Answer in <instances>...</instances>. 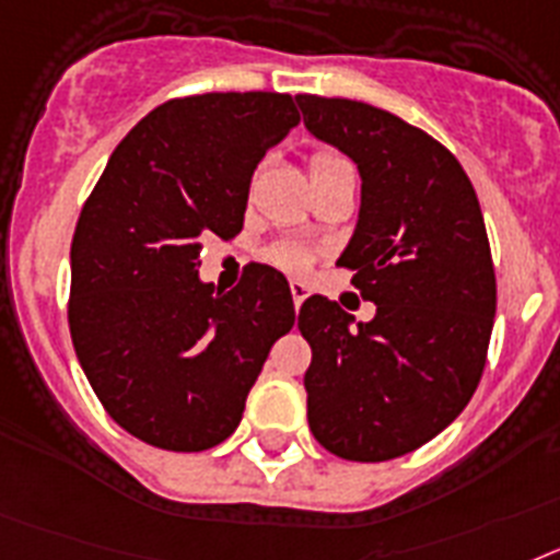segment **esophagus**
<instances>
[{
	"mask_svg": "<svg viewBox=\"0 0 560 560\" xmlns=\"http://www.w3.org/2000/svg\"><path fill=\"white\" fill-rule=\"evenodd\" d=\"M290 293H293L295 310H301L304 299H307V295H310V287L304 284V281H290Z\"/></svg>",
	"mask_w": 560,
	"mask_h": 560,
	"instance_id": "obj_1",
	"label": "esophagus"
}]
</instances>
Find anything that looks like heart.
<instances>
[{"instance_id":"b5f03b06","label":"heart","mask_w":560,"mask_h":560,"mask_svg":"<svg viewBox=\"0 0 560 560\" xmlns=\"http://www.w3.org/2000/svg\"><path fill=\"white\" fill-rule=\"evenodd\" d=\"M343 165H349V160L338 158V154L332 152H318L313 154V160H310V174H313V177H320V174L338 172V168H343ZM270 256H273L276 265L290 270V273H301V270H307L310 265V250L307 247L295 245V242H281V245L273 247Z\"/></svg>"}]
</instances>
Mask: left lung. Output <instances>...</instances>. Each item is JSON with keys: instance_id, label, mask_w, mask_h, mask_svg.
Instances as JSON below:
<instances>
[{"instance_id": "8db88e82", "label": "left lung", "mask_w": 560, "mask_h": 560, "mask_svg": "<svg viewBox=\"0 0 560 560\" xmlns=\"http://www.w3.org/2000/svg\"><path fill=\"white\" fill-rule=\"evenodd\" d=\"M299 104L310 132L358 163L361 213L338 265L377 307L354 324L324 295L301 304L310 431L340 459H395L448 428L482 381L495 315L482 208L459 160L417 126L361 101Z\"/></svg>"}]
</instances>
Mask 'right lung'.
Listing matches in <instances>:
<instances>
[{
    "label": "right lung",
    "mask_w": 560,
    "mask_h": 560,
    "mask_svg": "<svg viewBox=\"0 0 560 560\" xmlns=\"http://www.w3.org/2000/svg\"><path fill=\"white\" fill-rule=\"evenodd\" d=\"M281 92L160 104L112 152L70 247V335L106 415L165 451L236 431L270 347L295 324L290 284L250 265L231 293L199 281L206 236L242 231L250 177L299 126Z\"/></svg>",
    "instance_id": "obj_1"
}]
</instances>
